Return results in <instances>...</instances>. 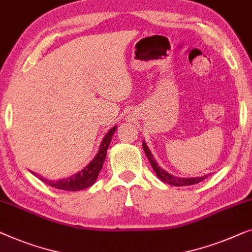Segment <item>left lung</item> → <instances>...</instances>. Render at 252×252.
<instances>
[{
    "label": "left lung",
    "mask_w": 252,
    "mask_h": 252,
    "mask_svg": "<svg viewBox=\"0 0 252 252\" xmlns=\"http://www.w3.org/2000/svg\"><path fill=\"white\" fill-rule=\"evenodd\" d=\"M143 149H144L145 155H147V157H148L149 161H150V163H151L153 170H155V173L157 174V176H158L161 181L166 182L167 184L174 185V187H188V185L200 183V182L206 180V178L208 177V175H205V176H202V177H192V178L175 177V176H173V175H170L169 173H167L166 170H163L161 167L158 166V163H157L155 160V157L152 156L151 151L149 150V148L147 147V144H145L144 142H143Z\"/></svg>",
    "instance_id": "obj_1"
}]
</instances>
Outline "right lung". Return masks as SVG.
Returning <instances> with one entry per match:
<instances>
[{
  "mask_svg": "<svg viewBox=\"0 0 252 252\" xmlns=\"http://www.w3.org/2000/svg\"><path fill=\"white\" fill-rule=\"evenodd\" d=\"M116 128H117L116 126L112 127V128L107 133V135H105L103 140H102L100 150L97 152V155L94 157L92 161H91L85 168L79 171V173L72 175L71 177L58 181H49L43 178L42 176H38V174H34V171H32V174H34L36 177H38L42 182H44L47 185H50V187L59 189H64V191H79V189H84L86 188L92 187V185L95 183L96 178L99 176L100 171L102 169V166H103L105 156H107V150Z\"/></svg>",
  "mask_w": 252,
  "mask_h": 252,
  "instance_id": "right-lung-1",
  "label": "right lung"
}]
</instances>
